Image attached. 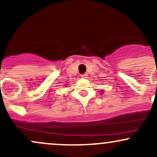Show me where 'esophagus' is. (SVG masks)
I'll return each mask as SVG.
<instances>
[{"mask_svg": "<svg viewBox=\"0 0 157 157\" xmlns=\"http://www.w3.org/2000/svg\"><path fill=\"white\" fill-rule=\"evenodd\" d=\"M81 77H82V78H87V74H84V75H81Z\"/></svg>", "mask_w": 157, "mask_h": 157, "instance_id": "34e87169", "label": "esophagus"}]
</instances>
